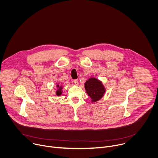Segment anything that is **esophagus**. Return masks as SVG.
<instances>
[{
  "instance_id": "34e87169",
  "label": "esophagus",
  "mask_w": 158,
  "mask_h": 158,
  "mask_svg": "<svg viewBox=\"0 0 158 158\" xmlns=\"http://www.w3.org/2000/svg\"><path fill=\"white\" fill-rule=\"evenodd\" d=\"M73 82H74V84H76V85H78V84H79V82H78V80H77V79H74V80H73Z\"/></svg>"
}]
</instances>
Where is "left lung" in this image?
Masks as SVG:
<instances>
[{
	"mask_svg": "<svg viewBox=\"0 0 158 158\" xmlns=\"http://www.w3.org/2000/svg\"><path fill=\"white\" fill-rule=\"evenodd\" d=\"M86 93L92 99L93 102L101 99L105 93V89L102 82L96 78L88 79L84 84Z\"/></svg>",
	"mask_w": 158,
	"mask_h": 158,
	"instance_id": "obj_1",
	"label": "left lung"
}]
</instances>
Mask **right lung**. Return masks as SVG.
<instances>
[{
	"instance_id": "1",
	"label": "right lung",
	"mask_w": 158,
	"mask_h": 158,
	"mask_svg": "<svg viewBox=\"0 0 158 158\" xmlns=\"http://www.w3.org/2000/svg\"><path fill=\"white\" fill-rule=\"evenodd\" d=\"M57 87H59V85H57ZM62 87H60L58 89L57 91H56V94H57V96H60V95L62 94V91H61V89H62Z\"/></svg>"
}]
</instances>
